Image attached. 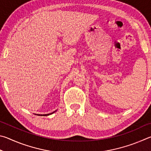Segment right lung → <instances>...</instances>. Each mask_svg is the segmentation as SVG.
Returning a JSON list of instances; mask_svg holds the SVG:
<instances>
[{
	"label": "right lung",
	"instance_id": "obj_1",
	"mask_svg": "<svg viewBox=\"0 0 151 151\" xmlns=\"http://www.w3.org/2000/svg\"><path fill=\"white\" fill-rule=\"evenodd\" d=\"M55 111H54V112H52V113H49V114H45V115H40V114H37V115H39V116H42V115H43V116H47V115H51V114H53V113H54V112H55ZM35 115H36V114H35Z\"/></svg>",
	"mask_w": 151,
	"mask_h": 151
}]
</instances>
